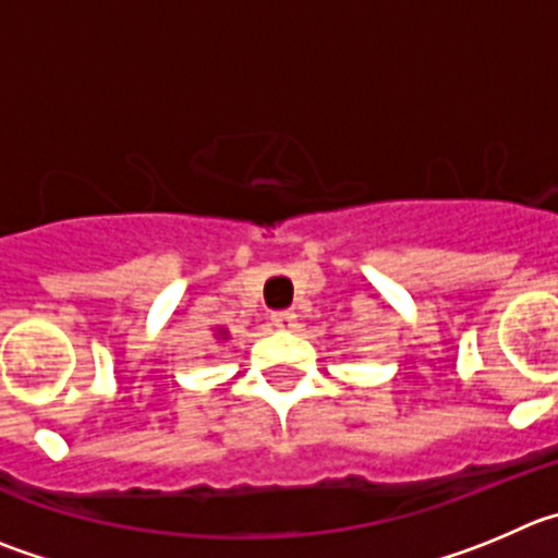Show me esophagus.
I'll list each match as a JSON object with an SVG mask.
<instances>
[{"instance_id":"esophagus-1","label":"esophagus","mask_w":558,"mask_h":558,"mask_svg":"<svg viewBox=\"0 0 558 558\" xmlns=\"http://www.w3.org/2000/svg\"><path fill=\"white\" fill-rule=\"evenodd\" d=\"M272 325L278 330H294L296 327V314L294 311H275L272 314Z\"/></svg>"}]
</instances>
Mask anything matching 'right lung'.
Wrapping results in <instances>:
<instances>
[{
	"mask_svg": "<svg viewBox=\"0 0 558 558\" xmlns=\"http://www.w3.org/2000/svg\"><path fill=\"white\" fill-rule=\"evenodd\" d=\"M217 336H222V338H228V330H222V327H220V330H217Z\"/></svg>",
	"mask_w": 558,
	"mask_h": 558,
	"instance_id": "add662e5",
	"label": "right lung"
}]
</instances>
